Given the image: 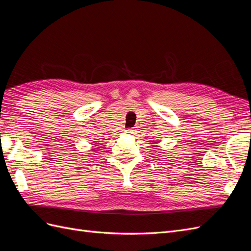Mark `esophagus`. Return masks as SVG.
<instances>
[{"instance_id": "esophagus-1", "label": "esophagus", "mask_w": 251, "mask_h": 251, "mask_svg": "<svg viewBox=\"0 0 251 251\" xmlns=\"http://www.w3.org/2000/svg\"><path fill=\"white\" fill-rule=\"evenodd\" d=\"M126 133H127V134H133V133H134V130H133V128H127V130H126Z\"/></svg>"}]
</instances>
